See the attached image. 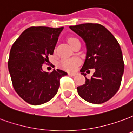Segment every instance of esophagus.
Wrapping results in <instances>:
<instances>
[{"mask_svg":"<svg viewBox=\"0 0 133 133\" xmlns=\"http://www.w3.org/2000/svg\"><path fill=\"white\" fill-rule=\"evenodd\" d=\"M68 75H71V76H75L77 75V72H68Z\"/></svg>","mask_w":133,"mask_h":133,"instance_id":"1","label":"esophagus"}]
</instances>
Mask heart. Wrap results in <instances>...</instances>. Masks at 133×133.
Here are the masks:
<instances>
[{
    "mask_svg": "<svg viewBox=\"0 0 133 133\" xmlns=\"http://www.w3.org/2000/svg\"><path fill=\"white\" fill-rule=\"evenodd\" d=\"M77 40V38L75 37H70L68 39V42L70 44V45H71L75 41ZM79 64V59L75 58H68V59H63L62 60L61 63H60V65L62 68H63L67 70H73L75 69L78 65Z\"/></svg>",
    "mask_w": 133,
    "mask_h": 133,
    "instance_id": "b5f03b06",
    "label": "heart"
}]
</instances>
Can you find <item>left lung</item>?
Returning a JSON list of instances; mask_svg holds the SVG:
<instances>
[{"label":"left lung","mask_w":133,"mask_h":133,"mask_svg":"<svg viewBox=\"0 0 133 133\" xmlns=\"http://www.w3.org/2000/svg\"><path fill=\"white\" fill-rule=\"evenodd\" d=\"M70 28L86 44L87 54L82 75L95 69L91 79L77 87V93L87 102L99 104L111 99L120 88L124 72L121 49L114 35L102 24L85 23Z\"/></svg>","instance_id":"left-lung-1"}]
</instances>
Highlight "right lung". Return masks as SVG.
<instances>
[{"label":"right lung","instance_id":"right-lung-1","mask_svg":"<svg viewBox=\"0 0 133 133\" xmlns=\"http://www.w3.org/2000/svg\"><path fill=\"white\" fill-rule=\"evenodd\" d=\"M63 27L31 26L25 29L12 45L8 70L13 87L22 99L31 105L49 102L57 94L60 79L66 72L43 71Z\"/></svg>","mask_w":133,"mask_h":133}]
</instances>
